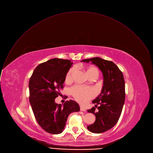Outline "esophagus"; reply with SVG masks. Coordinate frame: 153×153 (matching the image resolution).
I'll return each instance as SVG.
<instances>
[{"label": "esophagus", "mask_w": 153, "mask_h": 153, "mask_svg": "<svg viewBox=\"0 0 153 153\" xmlns=\"http://www.w3.org/2000/svg\"><path fill=\"white\" fill-rule=\"evenodd\" d=\"M80 110H81V111H85L86 110V109H85V108H84V107H82V106H80Z\"/></svg>", "instance_id": "esophagus-1"}]
</instances>
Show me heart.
<instances>
[{
    "instance_id": "heart-1",
    "label": "heart",
    "mask_w": 153,
    "mask_h": 153,
    "mask_svg": "<svg viewBox=\"0 0 153 153\" xmlns=\"http://www.w3.org/2000/svg\"><path fill=\"white\" fill-rule=\"evenodd\" d=\"M75 71L74 68H71L66 75V81H69L72 79V75ZM87 74L88 76L91 75H98V69L94 66H90L87 69ZM71 93L73 97L81 103H84L88 100L91 99L95 95V91L91 88L84 87L81 86H74L71 89Z\"/></svg>"
}]
</instances>
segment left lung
Segmentation results:
<instances>
[{"label": "left lung", "instance_id": "1", "mask_svg": "<svg viewBox=\"0 0 153 153\" xmlns=\"http://www.w3.org/2000/svg\"><path fill=\"white\" fill-rule=\"evenodd\" d=\"M81 62L89 63L97 66L103 75V86L101 94L92 101L98 107L88 110L95 114L96 120L87 129L94 133H101L112 128L117 123L125 102V81L123 73L112 62L100 57L82 59Z\"/></svg>", "mask_w": 153, "mask_h": 153}]
</instances>
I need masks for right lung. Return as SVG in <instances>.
<instances>
[{
    "label": "right lung",
    "mask_w": 153,
    "mask_h": 153,
    "mask_svg": "<svg viewBox=\"0 0 153 153\" xmlns=\"http://www.w3.org/2000/svg\"><path fill=\"white\" fill-rule=\"evenodd\" d=\"M72 64L71 60L51 59L37 66L29 79V102L36 119L51 134L62 133L68 116L80 110L78 104L73 100L67 101L63 105L55 101L62 94L60 91Z\"/></svg>",
    "instance_id": "1"
}]
</instances>
